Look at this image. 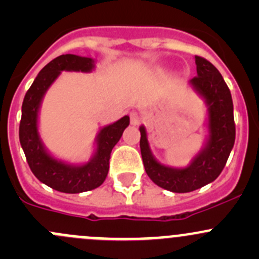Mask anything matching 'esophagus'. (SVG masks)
Listing matches in <instances>:
<instances>
[{
  "label": "esophagus",
  "mask_w": 259,
  "mask_h": 259,
  "mask_svg": "<svg viewBox=\"0 0 259 259\" xmlns=\"http://www.w3.org/2000/svg\"><path fill=\"white\" fill-rule=\"evenodd\" d=\"M130 122H132V125H134V126H137V125L140 124V116L139 114L135 113V111H133V113H130Z\"/></svg>",
  "instance_id": "obj_1"
}]
</instances>
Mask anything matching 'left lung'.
<instances>
[{"instance_id":"8db88e82","label":"left lung","mask_w":259,"mask_h":259,"mask_svg":"<svg viewBox=\"0 0 259 259\" xmlns=\"http://www.w3.org/2000/svg\"><path fill=\"white\" fill-rule=\"evenodd\" d=\"M197 75L189 85L207 105V137L203 148L185 168L159 163L150 150L144 125L140 130V151L148 177L163 189L188 193L209 184L223 170L236 140L233 101L221 72L213 64L195 56Z\"/></svg>"}]
</instances>
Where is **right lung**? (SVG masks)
<instances>
[{
    "label": "right lung",
    "instance_id": "obj_1",
    "mask_svg": "<svg viewBox=\"0 0 259 259\" xmlns=\"http://www.w3.org/2000/svg\"><path fill=\"white\" fill-rule=\"evenodd\" d=\"M95 60L77 55H61L50 61L26 93L20 122V143L33 176L57 192L82 193L100 187L109 171L111 150L129 125L127 115L101 127L95 139V151L88 163L70 164L55 158L44 145L38 133V113L50 86L62 71L91 72Z\"/></svg>",
    "mask_w": 259,
    "mask_h": 259
}]
</instances>
